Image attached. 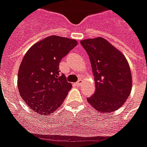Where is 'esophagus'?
<instances>
[{"label": "esophagus", "mask_w": 147, "mask_h": 147, "mask_svg": "<svg viewBox=\"0 0 147 147\" xmlns=\"http://www.w3.org/2000/svg\"><path fill=\"white\" fill-rule=\"evenodd\" d=\"M82 80H78L77 82H76V86H80L81 85H82Z\"/></svg>", "instance_id": "obj_1"}]
</instances>
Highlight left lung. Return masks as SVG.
<instances>
[{
    "instance_id": "left-lung-1",
    "label": "left lung",
    "mask_w": 147,
    "mask_h": 147,
    "mask_svg": "<svg viewBox=\"0 0 147 147\" xmlns=\"http://www.w3.org/2000/svg\"><path fill=\"white\" fill-rule=\"evenodd\" d=\"M90 59L95 92L87 98L100 113L113 112L123 105L131 90V74L122 53L102 37L80 42Z\"/></svg>"
}]
</instances>
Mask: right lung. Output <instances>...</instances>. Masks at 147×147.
Wrapping results in <instances>:
<instances>
[{"instance_id":"add662e5","label":"right lung","mask_w":147,"mask_h":147,"mask_svg":"<svg viewBox=\"0 0 147 147\" xmlns=\"http://www.w3.org/2000/svg\"><path fill=\"white\" fill-rule=\"evenodd\" d=\"M76 45L75 40L50 36L33 45L23 58L18 73L19 94L40 116L53 113L71 90L59 63Z\"/></svg>"}]
</instances>
